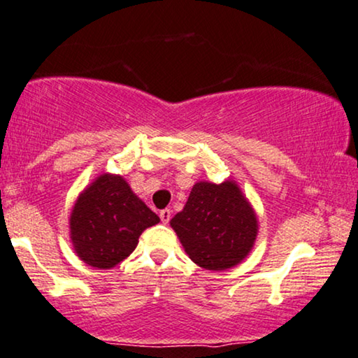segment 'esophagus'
Here are the masks:
<instances>
[{
    "label": "esophagus",
    "instance_id": "obj_1",
    "mask_svg": "<svg viewBox=\"0 0 358 358\" xmlns=\"http://www.w3.org/2000/svg\"><path fill=\"white\" fill-rule=\"evenodd\" d=\"M160 220H162L164 224H169V220H170V217H172V210L170 209H162L160 210Z\"/></svg>",
    "mask_w": 358,
    "mask_h": 358
}]
</instances>
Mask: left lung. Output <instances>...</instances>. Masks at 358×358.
<instances>
[{
    "instance_id": "left-lung-1",
    "label": "left lung",
    "mask_w": 358,
    "mask_h": 358,
    "mask_svg": "<svg viewBox=\"0 0 358 358\" xmlns=\"http://www.w3.org/2000/svg\"><path fill=\"white\" fill-rule=\"evenodd\" d=\"M170 227L189 259L209 271L240 264L253 250L259 229L258 215L235 180L194 183Z\"/></svg>"
}]
</instances>
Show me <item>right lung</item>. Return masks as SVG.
Here are the masks:
<instances>
[{
	"instance_id": "right-lung-1",
	"label": "right lung",
	"mask_w": 358,
	"mask_h": 358,
	"mask_svg": "<svg viewBox=\"0 0 358 358\" xmlns=\"http://www.w3.org/2000/svg\"><path fill=\"white\" fill-rule=\"evenodd\" d=\"M159 222L122 175L102 173L78 196L69 215V238L80 261L112 269L133 253L141 234Z\"/></svg>"
}]
</instances>
